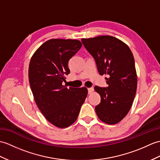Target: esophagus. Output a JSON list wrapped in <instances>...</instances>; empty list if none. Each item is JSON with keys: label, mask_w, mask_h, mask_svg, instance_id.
Returning a JSON list of instances; mask_svg holds the SVG:
<instances>
[{"label": "esophagus", "mask_w": 160, "mask_h": 160, "mask_svg": "<svg viewBox=\"0 0 160 160\" xmlns=\"http://www.w3.org/2000/svg\"><path fill=\"white\" fill-rule=\"evenodd\" d=\"M94 91V89H93V88H88V94H91L92 92Z\"/></svg>", "instance_id": "34e87169"}]
</instances>
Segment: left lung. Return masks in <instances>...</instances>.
<instances>
[{"mask_svg": "<svg viewBox=\"0 0 160 160\" xmlns=\"http://www.w3.org/2000/svg\"><path fill=\"white\" fill-rule=\"evenodd\" d=\"M81 40L95 58L100 75H108L107 88L95 87L101 96L96 114L105 123L117 124L129 112L136 92L137 73L132 51L127 44L110 35Z\"/></svg>", "mask_w": 160, "mask_h": 160, "instance_id": "obj_1", "label": "left lung"}]
</instances>
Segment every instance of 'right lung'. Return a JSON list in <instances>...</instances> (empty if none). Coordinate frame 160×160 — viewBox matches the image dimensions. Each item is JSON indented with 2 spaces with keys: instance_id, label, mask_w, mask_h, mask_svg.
<instances>
[{
  "instance_id": "1",
  "label": "right lung",
  "mask_w": 160,
  "mask_h": 160,
  "mask_svg": "<svg viewBox=\"0 0 160 160\" xmlns=\"http://www.w3.org/2000/svg\"><path fill=\"white\" fill-rule=\"evenodd\" d=\"M81 46L76 39H49L30 61L28 79L35 102L46 119L58 128L76 121L87 97L86 87L68 88L62 84L69 73L68 61Z\"/></svg>"
}]
</instances>
